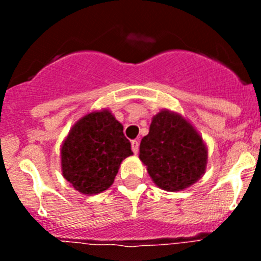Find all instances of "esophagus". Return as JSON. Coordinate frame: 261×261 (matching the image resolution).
Wrapping results in <instances>:
<instances>
[{"instance_id": "obj_1", "label": "esophagus", "mask_w": 261, "mask_h": 261, "mask_svg": "<svg viewBox=\"0 0 261 261\" xmlns=\"http://www.w3.org/2000/svg\"><path fill=\"white\" fill-rule=\"evenodd\" d=\"M131 149H133V151L135 152V154H138L139 152V141L138 140L131 141Z\"/></svg>"}]
</instances>
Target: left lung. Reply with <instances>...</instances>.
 <instances>
[{
	"mask_svg": "<svg viewBox=\"0 0 261 261\" xmlns=\"http://www.w3.org/2000/svg\"><path fill=\"white\" fill-rule=\"evenodd\" d=\"M139 158L155 186L168 192L188 188L206 173L208 150L194 126L180 114L162 110L140 143Z\"/></svg>",
	"mask_w": 261,
	"mask_h": 261,
	"instance_id": "left-lung-1",
	"label": "left lung"
}]
</instances>
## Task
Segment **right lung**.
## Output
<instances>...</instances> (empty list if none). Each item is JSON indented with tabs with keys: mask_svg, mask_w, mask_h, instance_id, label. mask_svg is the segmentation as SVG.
Segmentation results:
<instances>
[{
	"mask_svg": "<svg viewBox=\"0 0 261 261\" xmlns=\"http://www.w3.org/2000/svg\"><path fill=\"white\" fill-rule=\"evenodd\" d=\"M133 155L123 126L110 110L84 115L73 125L60 147L62 174L82 194L109 189L123 159Z\"/></svg>",
	"mask_w": 261,
	"mask_h": 261,
	"instance_id": "add662e5",
	"label": "right lung"
}]
</instances>
